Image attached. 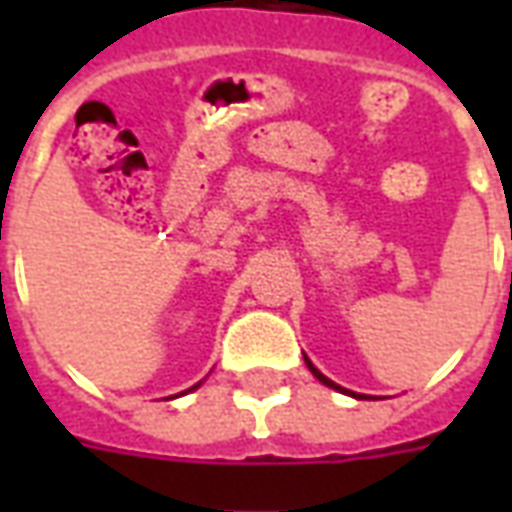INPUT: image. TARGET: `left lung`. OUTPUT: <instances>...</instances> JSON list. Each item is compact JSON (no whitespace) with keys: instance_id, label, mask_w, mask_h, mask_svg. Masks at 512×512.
<instances>
[{"instance_id":"8db88e82","label":"left lung","mask_w":512,"mask_h":512,"mask_svg":"<svg viewBox=\"0 0 512 512\" xmlns=\"http://www.w3.org/2000/svg\"><path fill=\"white\" fill-rule=\"evenodd\" d=\"M304 362H307V367H310V370H312V376L318 378V381H321V384L332 386V389H340V392H348V389H343V386H337V384H334L332 378H326V376H323L321 370H318V367L312 365V362H310V359H307V356H304ZM348 395H354V392H348Z\"/></svg>"}]
</instances>
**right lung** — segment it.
<instances>
[{"mask_svg":"<svg viewBox=\"0 0 512 512\" xmlns=\"http://www.w3.org/2000/svg\"><path fill=\"white\" fill-rule=\"evenodd\" d=\"M191 389H194V386H191Z\"/></svg>","mask_w":512,"mask_h":512,"instance_id":"1","label":"right lung"}]
</instances>
